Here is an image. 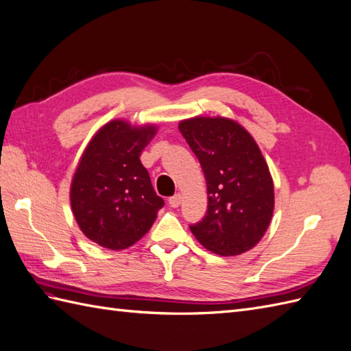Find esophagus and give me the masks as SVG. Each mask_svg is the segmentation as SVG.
<instances>
[{"mask_svg": "<svg viewBox=\"0 0 351 351\" xmlns=\"http://www.w3.org/2000/svg\"><path fill=\"white\" fill-rule=\"evenodd\" d=\"M168 202H169V205L173 208H177L178 205H180V202H182V196L180 195H174V196H171V198L168 199Z\"/></svg>", "mask_w": 351, "mask_h": 351, "instance_id": "obj_1", "label": "esophagus"}]
</instances>
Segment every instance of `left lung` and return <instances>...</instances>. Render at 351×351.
<instances>
[{
    "instance_id": "1",
    "label": "left lung",
    "mask_w": 351,
    "mask_h": 351,
    "mask_svg": "<svg viewBox=\"0 0 351 351\" xmlns=\"http://www.w3.org/2000/svg\"><path fill=\"white\" fill-rule=\"evenodd\" d=\"M207 182L208 208L191 225L205 249L237 256L261 241L274 211V183L258 144L226 117H193L178 125Z\"/></svg>"
}]
</instances>
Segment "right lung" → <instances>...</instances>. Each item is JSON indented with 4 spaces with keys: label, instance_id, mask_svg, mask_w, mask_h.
<instances>
[{
    "label": "right lung",
    "instance_id": "1",
    "mask_svg": "<svg viewBox=\"0 0 351 351\" xmlns=\"http://www.w3.org/2000/svg\"><path fill=\"white\" fill-rule=\"evenodd\" d=\"M156 126L111 121L92 136L70 191L73 215L89 240L123 250L146 235L164 207L140 155Z\"/></svg>",
    "mask_w": 351,
    "mask_h": 351
}]
</instances>
